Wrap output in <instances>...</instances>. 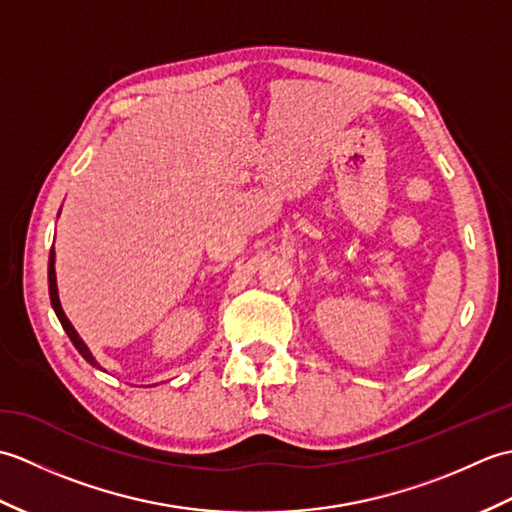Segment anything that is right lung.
I'll return each mask as SVG.
<instances>
[{"label":"right lung","mask_w":512,"mask_h":512,"mask_svg":"<svg viewBox=\"0 0 512 512\" xmlns=\"http://www.w3.org/2000/svg\"><path fill=\"white\" fill-rule=\"evenodd\" d=\"M54 246H52V250H50V259H48V290H50V303H52V308H54V312H57V317H59V321H61V325H63V330H65V334L70 336V341H72V345L76 347V350H79V354L85 358V361H88L90 365H94L96 369H101V365L96 363V358L92 356V352L88 350V345L83 343V339L79 336V332L74 330V325L70 323V319L65 317V312H63V308H61V301H59V290H57V273H54Z\"/></svg>","instance_id":"add662e5"}]
</instances>
